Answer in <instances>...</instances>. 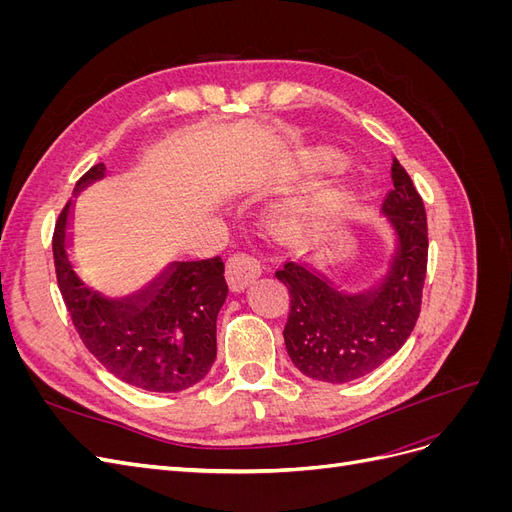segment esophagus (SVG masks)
<instances>
[{
    "instance_id": "34e87169",
    "label": "esophagus",
    "mask_w": 512,
    "mask_h": 512,
    "mask_svg": "<svg viewBox=\"0 0 512 512\" xmlns=\"http://www.w3.org/2000/svg\"><path fill=\"white\" fill-rule=\"evenodd\" d=\"M260 262L258 258H254L252 254L247 252H237L232 254L226 262V277H228V284L235 292L245 290L250 286L256 277L260 275Z\"/></svg>"
}]
</instances>
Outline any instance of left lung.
I'll list each match as a JSON object with an SVG mask.
<instances>
[{"label": "left lung", "instance_id": "8db88e82", "mask_svg": "<svg viewBox=\"0 0 512 512\" xmlns=\"http://www.w3.org/2000/svg\"><path fill=\"white\" fill-rule=\"evenodd\" d=\"M382 215L395 247L380 280L346 292L309 260L275 271L290 294L284 342L290 361L314 380L342 384L380 367L406 344L421 314L427 273V215L406 168L393 160Z\"/></svg>", "mask_w": 512, "mask_h": 512}]
</instances>
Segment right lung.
<instances>
[{"label": "right lung", "instance_id": "1", "mask_svg": "<svg viewBox=\"0 0 512 512\" xmlns=\"http://www.w3.org/2000/svg\"><path fill=\"white\" fill-rule=\"evenodd\" d=\"M104 173V164L91 166L76 181L74 196ZM72 205L55 224L53 258L61 297L87 350L115 378L143 391L179 393L203 380L218 354L215 322L228 294L222 258L175 260L145 288L106 297L74 271Z\"/></svg>", "mask_w": 512, "mask_h": 512}]
</instances>
